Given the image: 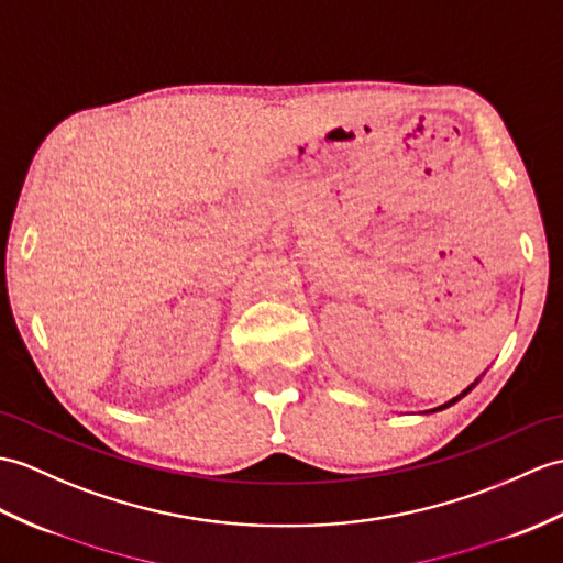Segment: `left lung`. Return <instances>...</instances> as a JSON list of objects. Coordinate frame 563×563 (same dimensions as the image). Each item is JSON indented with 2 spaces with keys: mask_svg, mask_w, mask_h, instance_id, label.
Here are the masks:
<instances>
[{
  "mask_svg": "<svg viewBox=\"0 0 563 563\" xmlns=\"http://www.w3.org/2000/svg\"><path fill=\"white\" fill-rule=\"evenodd\" d=\"M475 384H477V382H475ZM475 384H473V386H467V388H465V390H463V394H461V396H459V398H453V400H449V402H446V405H441V408H437V410H443V408H449V405H453V402H459V400H461V398H463V396H467V394H470V390H473V388H475Z\"/></svg>",
  "mask_w": 563,
  "mask_h": 563,
  "instance_id": "obj_1",
  "label": "left lung"
}]
</instances>
